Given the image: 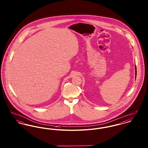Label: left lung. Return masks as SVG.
<instances>
[{
	"label": "left lung",
	"instance_id": "left-lung-1",
	"mask_svg": "<svg viewBox=\"0 0 148 148\" xmlns=\"http://www.w3.org/2000/svg\"><path fill=\"white\" fill-rule=\"evenodd\" d=\"M135 77H136V65L135 66Z\"/></svg>",
	"mask_w": 148,
	"mask_h": 148
}]
</instances>
